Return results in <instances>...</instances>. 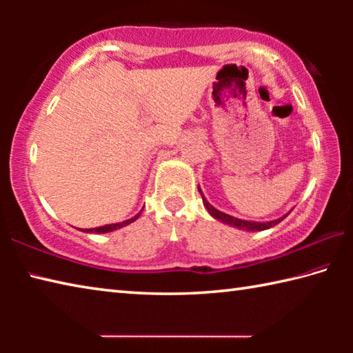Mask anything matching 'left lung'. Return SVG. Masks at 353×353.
Returning <instances> with one entry per match:
<instances>
[{
    "instance_id": "8db88e82",
    "label": "left lung",
    "mask_w": 353,
    "mask_h": 353,
    "mask_svg": "<svg viewBox=\"0 0 353 353\" xmlns=\"http://www.w3.org/2000/svg\"><path fill=\"white\" fill-rule=\"evenodd\" d=\"M199 193H201V196H202V201H204V205H205V208H207L208 213H210L213 218H216L218 221H223V223L229 224V225L238 227V229H244V230H252V232H255V230H266V229H270V227H274V225H276V224H279L280 221H282V219H285V218H286V214H285L283 218H279V219L270 221V223H254V221H244V219H238V218L230 216V214H227V213H223V212L216 210V208H214L213 205L208 204V201L204 198V194H202L201 188H199Z\"/></svg>"
}]
</instances>
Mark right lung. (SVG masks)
Segmentation results:
<instances>
[{
  "label": "right lung",
  "mask_w": 353,
  "mask_h": 353,
  "mask_svg": "<svg viewBox=\"0 0 353 353\" xmlns=\"http://www.w3.org/2000/svg\"><path fill=\"white\" fill-rule=\"evenodd\" d=\"M140 216V213L139 214H135L134 218H130V219H128V221H123V223H118V224H107V225H101V227H97V229H88L87 232H97V234H105V232H112V230H117V229H119V227H124V225H128V224H130V223H134V221Z\"/></svg>",
  "instance_id": "1"
}]
</instances>
